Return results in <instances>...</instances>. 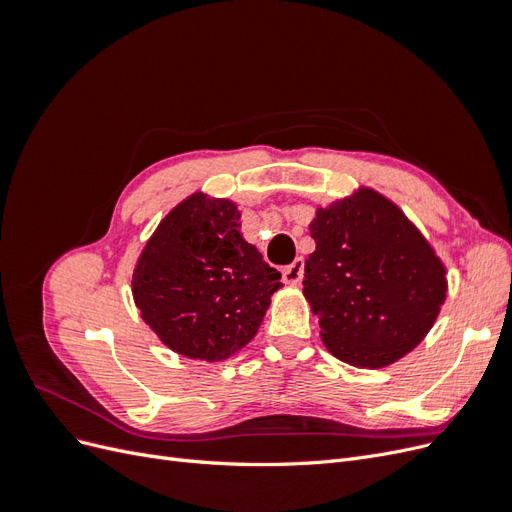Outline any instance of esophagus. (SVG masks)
<instances>
[{
	"label": "esophagus",
	"mask_w": 512,
	"mask_h": 512,
	"mask_svg": "<svg viewBox=\"0 0 512 512\" xmlns=\"http://www.w3.org/2000/svg\"><path fill=\"white\" fill-rule=\"evenodd\" d=\"M303 269H305V262H303V258H297L292 262V265H288V267H284V280H286V284H301V280H303Z\"/></svg>",
	"instance_id": "esophagus-1"
}]
</instances>
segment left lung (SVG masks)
I'll return each instance as SVG.
<instances>
[{"instance_id":"8db88e82","label":"left lung","mask_w":512,"mask_h":512,"mask_svg":"<svg viewBox=\"0 0 512 512\" xmlns=\"http://www.w3.org/2000/svg\"><path fill=\"white\" fill-rule=\"evenodd\" d=\"M303 294L335 359L382 369L404 359L438 320L446 267L391 198L361 185L318 207Z\"/></svg>"}]
</instances>
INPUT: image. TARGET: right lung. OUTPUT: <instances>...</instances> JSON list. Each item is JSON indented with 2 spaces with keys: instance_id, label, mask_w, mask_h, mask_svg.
Segmentation results:
<instances>
[{
  "instance_id": "1",
  "label": "right lung",
  "mask_w": 512,
  "mask_h": 512,
  "mask_svg": "<svg viewBox=\"0 0 512 512\" xmlns=\"http://www.w3.org/2000/svg\"><path fill=\"white\" fill-rule=\"evenodd\" d=\"M228 198L194 192L153 230L132 273V297L160 342L194 361H226L258 333L280 271L239 232Z\"/></svg>"
}]
</instances>
